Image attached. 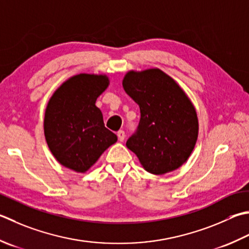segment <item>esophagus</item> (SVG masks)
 Instances as JSON below:
<instances>
[{"label":"esophagus","mask_w":249,"mask_h":249,"mask_svg":"<svg viewBox=\"0 0 249 249\" xmlns=\"http://www.w3.org/2000/svg\"><path fill=\"white\" fill-rule=\"evenodd\" d=\"M125 131L124 130H119L118 131V137H119V140L120 141H124L125 139Z\"/></svg>","instance_id":"34e87169"}]
</instances>
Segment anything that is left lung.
I'll list each match as a JSON object with an SVG mask.
<instances>
[{
	"mask_svg": "<svg viewBox=\"0 0 249 249\" xmlns=\"http://www.w3.org/2000/svg\"><path fill=\"white\" fill-rule=\"evenodd\" d=\"M123 87L140 108V121L126 147L147 172L177 169L194 149L198 122L191 101L172 77L159 69L130 71Z\"/></svg>",
	"mask_w": 249,
	"mask_h": 249,
	"instance_id": "obj_1",
	"label": "left lung"
}]
</instances>
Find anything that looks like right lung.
<instances>
[{
    "mask_svg": "<svg viewBox=\"0 0 249 249\" xmlns=\"http://www.w3.org/2000/svg\"><path fill=\"white\" fill-rule=\"evenodd\" d=\"M108 85L106 75L82 73L63 83L48 101L44 133L48 148L63 166L84 173L118 140L95 105Z\"/></svg>",
    "mask_w": 249,
    "mask_h": 249,
    "instance_id": "add662e5",
    "label": "right lung"
}]
</instances>
